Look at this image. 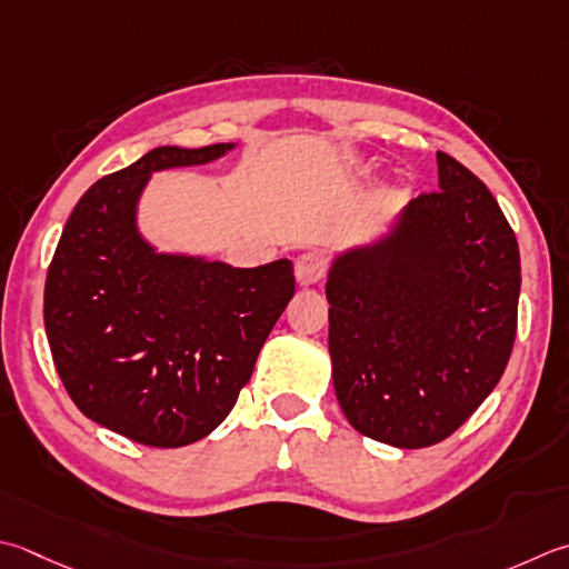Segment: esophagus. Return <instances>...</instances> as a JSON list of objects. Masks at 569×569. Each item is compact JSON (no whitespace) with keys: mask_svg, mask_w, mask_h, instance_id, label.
Wrapping results in <instances>:
<instances>
[{"mask_svg":"<svg viewBox=\"0 0 569 569\" xmlns=\"http://www.w3.org/2000/svg\"><path fill=\"white\" fill-rule=\"evenodd\" d=\"M328 276V259L320 251H306L296 259V278L298 283L310 286Z\"/></svg>","mask_w":569,"mask_h":569,"instance_id":"esophagus-1","label":"esophagus"}]
</instances>
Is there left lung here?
I'll return each instance as SVG.
<instances>
[{
  "instance_id": "8db88e82",
  "label": "left lung",
  "mask_w": 569,
  "mask_h": 569,
  "mask_svg": "<svg viewBox=\"0 0 569 569\" xmlns=\"http://www.w3.org/2000/svg\"><path fill=\"white\" fill-rule=\"evenodd\" d=\"M439 187L397 229L332 263V382L350 425L399 449L439 443L493 392L518 330L520 251L496 197L437 152Z\"/></svg>"
}]
</instances>
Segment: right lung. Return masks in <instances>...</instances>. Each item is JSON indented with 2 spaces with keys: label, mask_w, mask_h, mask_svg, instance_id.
<instances>
[{
  "label": "right lung",
  "mask_w": 569,
  "mask_h": 569,
  "mask_svg": "<svg viewBox=\"0 0 569 569\" xmlns=\"http://www.w3.org/2000/svg\"><path fill=\"white\" fill-rule=\"evenodd\" d=\"M229 148H154L106 174L78 199L47 273L43 322L66 392L144 447H187L227 419L296 293L288 259L231 269L140 239L136 204L150 174Z\"/></svg>",
  "instance_id": "obj_1"
}]
</instances>
